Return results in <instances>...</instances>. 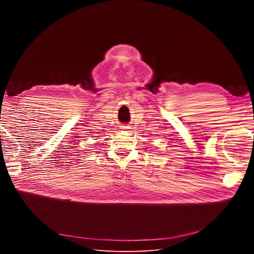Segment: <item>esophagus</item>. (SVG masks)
Segmentation results:
<instances>
[{"mask_svg":"<svg viewBox=\"0 0 254 254\" xmlns=\"http://www.w3.org/2000/svg\"><path fill=\"white\" fill-rule=\"evenodd\" d=\"M125 128H128V127H125Z\"/></svg>","mask_w":254,"mask_h":254,"instance_id":"obj_1","label":"esophagus"}]
</instances>
